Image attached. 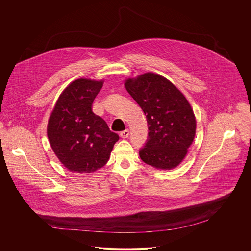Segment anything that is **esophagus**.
I'll return each instance as SVG.
<instances>
[{"label": "esophagus", "instance_id": "1", "mask_svg": "<svg viewBox=\"0 0 251 251\" xmlns=\"http://www.w3.org/2000/svg\"><path fill=\"white\" fill-rule=\"evenodd\" d=\"M129 130H125V131H121L120 132V136L123 138V139H125V138H128L129 137Z\"/></svg>", "mask_w": 251, "mask_h": 251}]
</instances>
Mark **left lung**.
Returning <instances> with one entry per match:
<instances>
[{
	"mask_svg": "<svg viewBox=\"0 0 251 251\" xmlns=\"http://www.w3.org/2000/svg\"><path fill=\"white\" fill-rule=\"evenodd\" d=\"M124 85L148 121L149 138L139 151L141 160L162 170L178 167L196 135L197 121L189 101L176 85L153 72L127 78Z\"/></svg>",
	"mask_w": 251,
	"mask_h": 251,
	"instance_id": "1",
	"label": "left lung"
}]
</instances>
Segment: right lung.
<instances>
[{
  "mask_svg": "<svg viewBox=\"0 0 251 251\" xmlns=\"http://www.w3.org/2000/svg\"><path fill=\"white\" fill-rule=\"evenodd\" d=\"M103 80L80 78L63 92L49 118V142L61 164L72 172L91 173L106 165L119 135L92 112Z\"/></svg>",
  "mask_w": 251,
  "mask_h": 251,
  "instance_id": "1",
  "label": "right lung"
}]
</instances>
